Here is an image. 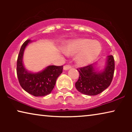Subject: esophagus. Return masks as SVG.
I'll return each instance as SVG.
<instances>
[{
	"label": "esophagus",
	"instance_id": "34e87169",
	"mask_svg": "<svg viewBox=\"0 0 132 132\" xmlns=\"http://www.w3.org/2000/svg\"><path fill=\"white\" fill-rule=\"evenodd\" d=\"M71 68V67L69 65H66L64 66V70H68L70 69Z\"/></svg>",
	"mask_w": 132,
	"mask_h": 132
}]
</instances>
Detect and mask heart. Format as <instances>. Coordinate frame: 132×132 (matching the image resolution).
Here are the masks:
<instances>
[{
  "label": "heart",
  "mask_w": 132,
  "mask_h": 132,
  "mask_svg": "<svg viewBox=\"0 0 132 132\" xmlns=\"http://www.w3.org/2000/svg\"><path fill=\"white\" fill-rule=\"evenodd\" d=\"M102 51V46L97 41L79 38L70 41L65 52L67 55H76V59L79 65H87L95 60Z\"/></svg>",
  "instance_id": "obj_1"
}]
</instances>
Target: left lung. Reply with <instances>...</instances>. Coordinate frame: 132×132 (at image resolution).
Returning <instances> with one entry per match:
<instances>
[{"label": "left lung", "instance_id": "left-lung-1", "mask_svg": "<svg viewBox=\"0 0 132 132\" xmlns=\"http://www.w3.org/2000/svg\"><path fill=\"white\" fill-rule=\"evenodd\" d=\"M96 63L77 69L79 78L75 86L77 91L87 95H95L108 88L112 80L115 62L112 55L106 57L103 70L98 71L95 68Z\"/></svg>", "mask_w": 132, "mask_h": 132}]
</instances>
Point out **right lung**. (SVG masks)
<instances>
[{
	"label": "right lung",
	"instance_id": "1",
	"mask_svg": "<svg viewBox=\"0 0 132 132\" xmlns=\"http://www.w3.org/2000/svg\"><path fill=\"white\" fill-rule=\"evenodd\" d=\"M28 39L21 47L17 62V75L21 88L35 97L45 96L50 94L55 85L56 81L62 73L63 66L49 65L42 71L32 73L26 69L23 62V54L29 43Z\"/></svg>",
	"mask_w": 132,
	"mask_h": 132
}]
</instances>
